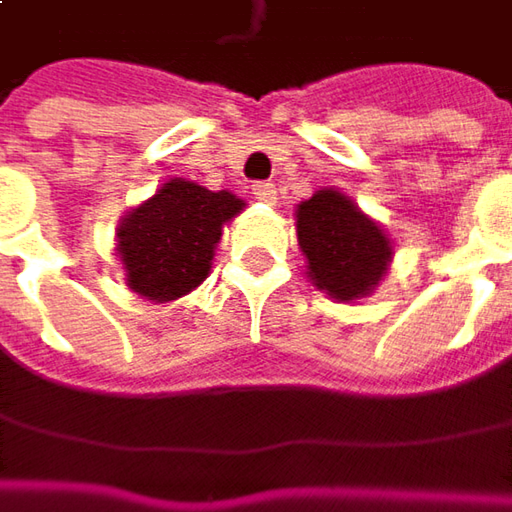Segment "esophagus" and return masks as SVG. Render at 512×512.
<instances>
[{"label":"esophagus","mask_w":512,"mask_h":512,"mask_svg":"<svg viewBox=\"0 0 512 512\" xmlns=\"http://www.w3.org/2000/svg\"><path fill=\"white\" fill-rule=\"evenodd\" d=\"M253 196H256L259 202H265V205H273V202H276V187L270 185V182H256V185H253Z\"/></svg>","instance_id":"esophagus-1"}]
</instances>
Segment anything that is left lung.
<instances>
[{
  "label": "left lung",
  "mask_w": 512,
  "mask_h": 512,
  "mask_svg": "<svg viewBox=\"0 0 512 512\" xmlns=\"http://www.w3.org/2000/svg\"><path fill=\"white\" fill-rule=\"evenodd\" d=\"M296 236L310 282L339 302L370 296L393 262L382 225L336 187H322L296 207Z\"/></svg>",
  "instance_id": "obj_1"
}]
</instances>
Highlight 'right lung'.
Segmentation results:
<instances>
[{
	"label": "right lung",
	"instance_id": "1",
	"mask_svg": "<svg viewBox=\"0 0 512 512\" xmlns=\"http://www.w3.org/2000/svg\"><path fill=\"white\" fill-rule=\"evenodd\" d=\"M245 207L230 190L170 179L116 227V253L133 293L173 302L210 273L222 227Z\"/></svg>",
	"mask_w": 512,
	"mask_h": 512
}]
</instances>
